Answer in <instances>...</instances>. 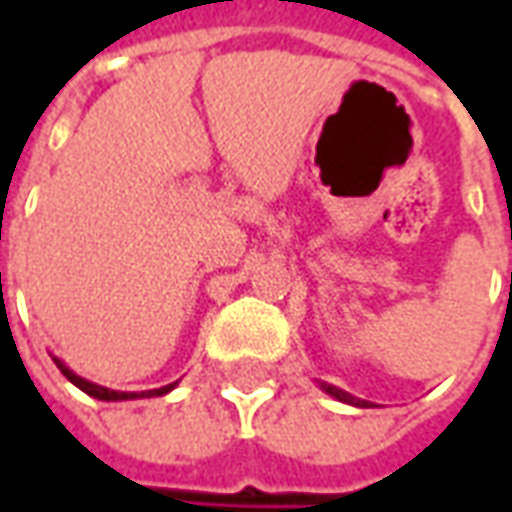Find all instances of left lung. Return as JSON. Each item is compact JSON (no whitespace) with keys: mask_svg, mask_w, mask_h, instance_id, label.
<instances>
[{"mask_svg":"<svg viewBox=\"0 0 512 512\" xmlns=\"http://www.w3.org/2000/svg\"><path fill=\"white\" fill-rule=\"evenodd\" d=\"M323 389H326L329 395L337 397V400H345V403H351V406H367L365 400H356V397H351V395H348V392H343V389H337V386L323 384Z\"/></svg>","mask_w":512,"mask_h":512,"instance_id":"8db88e82","label":"left lung"}]
</instances>
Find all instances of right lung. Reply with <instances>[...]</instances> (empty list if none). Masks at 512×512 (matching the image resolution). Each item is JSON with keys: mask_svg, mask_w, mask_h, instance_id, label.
<instances>
[{"mask_svg": "<svg viewBox=\"0 0 512 512\" xmlns=\"http://www.w3.org/2000/svg\"><path fill=\"white\" fill-rule=\"evenodd\" d=\"M57 367L62 370V376L68 378L71 384H76L82 392H87L90 397H98V400H131V397H156V395H167L169 389H175V384H167L161 386V389H150V392H115V389H106V386H98V384H90V381H84L82 376H76L73 370L62 365L60 359H54Z\"/></svg>", "mask_w": 512, "mask_h": 512, "instance_id": "add662e5", "label": "right lung"}]
</instances>
